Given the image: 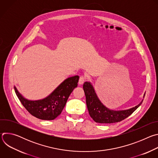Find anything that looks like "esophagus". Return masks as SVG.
<instances>
[{
  "mask_svg": "<svg viewBox=\"0 0 158 158\" xmlns=\"http://www.w3.org/2000/svg\"><path fill=\"white\" fill-rule=\"evenodd\" d=\"M85 77L84 76H81L79 78V84L80 85H82L84 84V82H85Z\"/></svg>",
  "mask_w": 158,
  "mask_h": 158,
  "instance_id": "obj_1",
  "label": "esophagus"
}]
</instances>
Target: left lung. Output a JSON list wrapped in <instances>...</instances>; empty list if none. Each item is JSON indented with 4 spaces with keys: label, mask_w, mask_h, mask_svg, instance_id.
<instances>
[{
    "label": "left lung",
    "mask_w": 158,
    "mask_h": 158,
    "mask_svg": "<svg viewBox=\"0 0 158 158\" xmlns=\"http://www.w3.org/2000/svg\"><path fill=\"white\" fill-rule=\"evenodd\" d=\"M86 99V104L90 116L98 123H114L121 121L129 116L142 104L143 99L139 104L134 107L124 110H112L104 105L99 99L94 86L91 82H85L83 85ZM144 94L143 98H144Z\"/></svg>",
    "instance_id": "left-lung-1"
}]
</instances>
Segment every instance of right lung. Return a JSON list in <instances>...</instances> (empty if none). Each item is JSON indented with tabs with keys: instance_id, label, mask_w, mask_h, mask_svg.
I'll list each match as a JSON object with an SVG mask.
<instances>
[{
	"instance_id": "1",
	"label": "right lung",
	"mask_w": 158,
	"mask_h": 158,
	"mask_svg": "<svg viewBox=\"0 0 158 158\" xmlns=\"http://www.w3.org/2000/svg\"><path fill=\"white\" fill-rule=\"evenodd\" d=\"M79 76L65 79L47 97L30 100L22 96L14 85L17 96L30 114L42 120H53L60 114L69 96L77 86Z\"/></svg>"
}]
</instances>
